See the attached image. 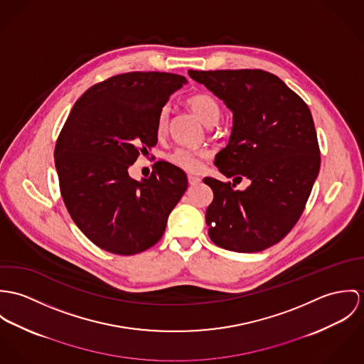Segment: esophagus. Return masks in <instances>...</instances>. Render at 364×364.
<instances>
[{"instance_id": "34e87169", "label": "esophagus", "mask_w": 364, "mask_h": 364, "mask_svg": "<svg viewBox=\"0 0 364 364\" xmlns=\"http://www.w3.org/2000/svg\"><path fill=\"white\" fill-rule=\"evenodd\" d=\"M188 183L190 186H197L201 183V178L198 176H193V174H188Z\"/></svg>"}]
</instances>
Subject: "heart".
Returning <instances> with one entry per match:
<instances>
[{"label":"heart","instance_id":"b5f03b06","mask_svg":"<svg viewBox=\"0 0 364 364\" xmlns=\"http://www.w3.org/2000/svg\"><path fill=\"white\" fill-rule=\"evenodd\" d=\"M187 105L194 112V114L208 127L215 125L222 117V109L219 102L208 93H197L190 96L187 100ZM167 125H168V107L163 106L156 119L158 135H163L167 131ZM208 158H209V154L206 151H190V149L178 148L167 156V161L186 171L196 173L201 170L202 163Z\"/></svg>","mask_w":364,"mask_h":364}]
</instances>
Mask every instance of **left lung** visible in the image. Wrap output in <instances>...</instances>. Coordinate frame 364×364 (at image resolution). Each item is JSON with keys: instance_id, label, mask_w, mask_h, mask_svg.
Here are the masks:
<instances>
[{"instance_id": "1", "label": "left lung", "mask_w": 364, "mask_h": 364, "mask_svg": "<svg viewBox=\"0 0 364 364\" xmlns=\"http://www.w3.org/2000/svg\"><path fill=\"white\" fill-rule=\"evenodd\" d=\"M233 112L229 144L215 159L222 174L251 184L205 177L213 191L206 209L216 245L257 252L277 242L301 216L320 171V146L309 106L277 75L262 70L188 71ZM240 178L242 177H236Z\"/></svg>"}]
</instances>
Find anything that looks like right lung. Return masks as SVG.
I'll use <instances>...</instances> for the list:
<instances>
[{"label": "right lung", "mask_w": 364, "mask_h": 364, "mask_svg": "<svg viewBox=\"0 0 364 364\" xmlns=\"http://www.w3.org/2000/svg\"><path fill=\"white\" fill-rule=\"evenodd\" d=\"M187 80L168 73H127L89 87L75 102L54 149L64 203L82 233L119 255L162 239L167 218L187 190L186 173L154 164L136 181L128 167L158 144L156 119Z\"/></svg>", "instance_id": "obj_1"}]
</instances>
